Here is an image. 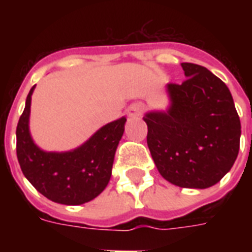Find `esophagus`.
Returning a JSON list of instances; mask_svg holds the SVG:
<instances>
[{
    "mask_svg": "<svg viewBox=\"0 0 252 252\" xmlns=\"http://www.w3.org/2000/svg\"><path fill=\"white\" fill-rule=\"evenodd\" d=\"M144 110H145L144 103L136 102V103H132V104L128 107L126 112H128V116H130V118H137V116H141Z\"/></svg>",
    "mask_w": 252,
    "mask_h": 252,
    "instance_id": "34e87169",
    "label": "esophagus"
}]
</instances>
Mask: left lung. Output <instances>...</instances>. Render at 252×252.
Here are the masks:
<instances>
[{
  "label": "left lung",
  "instance_id": "1",
  "mask_svg": "<svg viewBox=\"0 0 252 252\" xmlns=\"http://www.w3.org/2000/svg\"><path fill=\"white\" fill-rule=\"evenodd\" d=\"M187 80L168 84L171 107L150 112L146 141L158 171L183 188H208L234 165L241 120L227 86L201 65L182 63Z\"/></svg>",
  "mask_w": 252,
  "mask_h": 252
}]
</instances>
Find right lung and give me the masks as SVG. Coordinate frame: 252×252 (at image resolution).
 <instances>
[{"label":"right lung","mask_w":252,"mask_h":252,"mask_svg":"<svg viewBox=\"0 0 252 252\" xmlns=\"http://www.w3.org/2000/svg\"><path fill=\"white\" fill-rule=\"evenodd\" d=\"M33 87L17 126V157L22 172L41 195L55 203L80 205L95 199L110 182L115 152L126 119L102 126L73 152L47 153L33 144L29 132Z\"/></svg>","instance_id":"obj_1"}]
</instances>
